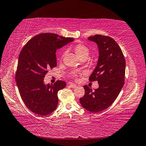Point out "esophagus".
<instances>
[{
	"label": "esophagus",
	"mask_w": 146,
	"mask_h": 146,
	"mask_svg": "<svg viewBox=\"0 0 146 146\" xmlns=\"http://www.w3.org/2000/svg\"><path fill=\"white\" fill-rule=\"evenodd\" d=\"M69 86H70V87H71V88H75L76 87V85L73 84V83H70V84H69Z\"/></svg>",
	"instance_id": "obj_1"
}]
</instances>
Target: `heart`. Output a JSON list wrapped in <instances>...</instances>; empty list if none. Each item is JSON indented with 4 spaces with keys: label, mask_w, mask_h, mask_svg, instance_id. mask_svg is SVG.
<instances>
[{
    "label": "heart",
    "mask_w": 146,
    "mask_h": 146,
    "mask_svg": "<svg viewBox=\"0 0 146 146\" xmlns=\"http://www.w3.org/2000/svg\"><path fill=\"white\" fill-rule=\"evenodd\" d=\"M74 50H75V53L78 56L79 58H81L83 56L88 54V49L86 46L83 45L82 44H76L75 48H74ZM76 74H75V76Z\"/></svg>",
    "instance_id": "heart-1"
}]
</instances>
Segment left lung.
I'll return each mask as SVG.
<instances>
[{
	"mask_svg": "<svg viewBox=\"0 0 146 146\" xmlns=\"http://www.w3.org/2000/svg\"><path fill=\"white\" fill-rule=\"evenodd\" d=\"M88 39L98 48V63L89 80L97 81L99 87L92 91L83 86L85 95L80 102L86 110L98 112L109 107L120 94L124 85L125 60L119 44L110 37L96 35Z\"/></svg>",
	"mask_w": 146,
	"mask_h": 146,
	"instance_id": "obj_1",
	"label": "left lung"
}]
</instances>
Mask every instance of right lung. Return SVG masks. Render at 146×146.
<instances>
[{"label":"right lung","instance_id":"add662e5","mask_svg":"<svg viewBox=\"0 0 146 146\" xmlns=\"http://www.w3.org/2000/svg\"><path fill=\"white\" fill-rule=\"evenodd\" d=\"M74 39L56 34L42 33L30 39L20 52L15 81L26 106L39 115L55 110L58 104V92L66 85L65 82L44 83L49 69L57 66L56 52Z\"/></svg>","mask_w":146,"mask_h":146}]
</instances>
